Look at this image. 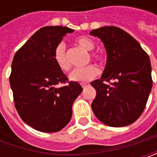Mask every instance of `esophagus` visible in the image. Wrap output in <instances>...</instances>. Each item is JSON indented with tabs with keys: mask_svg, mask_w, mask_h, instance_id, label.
<instances>
[{
	"mask_svg": "<svg viewBox=\"0 0 157 157\" xmlns=\"http://www.w3.org/2000/svg\"><path fill=\"white\" fill-rule=\"evenodd\" d=\"M89 86V84H81V86L83 88L86 87V86Z\"/></svg>",
	"mask_w": 157,
	"mask_h": 157,
	"instance_id": "34e87169",
	"label": "esophagus"
}]
</instances>
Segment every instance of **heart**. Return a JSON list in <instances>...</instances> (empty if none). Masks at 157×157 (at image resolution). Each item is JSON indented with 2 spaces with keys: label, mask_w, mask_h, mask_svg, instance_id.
Here are the masks:
<instances>
[{
  "label": "heart",
  "mask_w": 157,
  "mask_h": 157,
  "mask_svg": "<svg viewBox=\"0 0 157 157\" xmlns=\"http://www.w3.org/2000/svg\"><path fill=\"white\" fill-rule=\"evenodd\" d=\"M75 43L81 48L88 52L93 51L95 48V43L93 40L86 36H79L75 39ZM90 56L98 62L103 61L102 55L98 52H91ZM53 59L57 65L62 71H68L71 67L69 61L66 57L65 45L63 43H59L53 51ZM99 74V69L94 64H89L84 67H78L73 70L69 75V78L71 81L78 83H86L92 80Z\"/></svg>",
  "instance_id": "b5f03b06"
}]
</instances>
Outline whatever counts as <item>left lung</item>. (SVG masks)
<instances>
[{"label":"left lung","mask_w":157,"mask_h":157,"mask_svg":"<svg viewBox=\"0 0 157 157\" xmlns=\"http://www.w3.org/2000/svg\"><path fill=\"white\" fill-rule=\"evenodd\" d=\"M90 35L103 42L107 54L101 78L91 83L96 90L94 113L109 127L134 123L145 108L153 84L148 54L133 36L115 26L94 29Z\"/></svg>","instance_id":"obj_1"}]
</instances>
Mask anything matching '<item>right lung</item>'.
<instances>
[{"label": "right lung", "instance_id": "1", "mask_svg": "<svg viewBox=\"0 0 157 157\" xmlns=\"http://www.w3.org/2000/svg\"><path fill=\"white\" fill-rule=\"evenodd\" d=\"M63 26L41 28L16 52L9 77L15 106L21 120L35 129L54 133L63 129L72 115V104L83 91L78 82H68L53 59V51L66 33Z\"/></svg>", "mask_w": 157, "mask_h": 157}]
</instances>
